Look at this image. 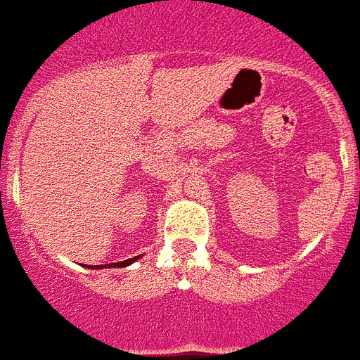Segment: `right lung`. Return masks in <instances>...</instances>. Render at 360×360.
I'll return each instance as SVG.
<instances>
[{
  "label": "right lung",
  "instance_id": "add662e5",
  "mask_svg": "<svg viewBox=\"0 0 360 360\" xmlns=\"http://www.w3.org/2000/svg\"><path fill=\"white\" fill-rule=\"evenodd\" d=\"M140 257H134V258H129V260L124 262H118V264H108V267H125V265H131L132 262H136Z\"/></svg>",
  "mask_w": 360,
  "mask_h": 360
}]
</instances>
